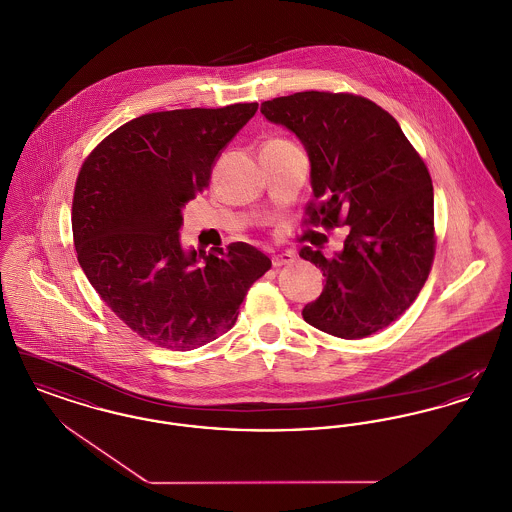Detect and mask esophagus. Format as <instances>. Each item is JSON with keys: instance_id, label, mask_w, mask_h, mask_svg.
<instances>
[{"instance_id": "34e87169", "label": "esophagus", "mask_w": 512, "mask_h": 512, "mask_svg": "<svg viewBox=\"0 0 512 512\" xmlns=\"http://www.w3.org/2000/svg\"><path fill=\"white\" fill-rule=\"evenodd\" d=\"M292 263V253H278V255L272 257V267L274 268L288 267V265H292Z\"/></svg>"}]
</instances>
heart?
Masks as SVG:
<instances>
[{
	"mask_svg": "<svg viewBox=\"0 0 512 512\" xmlns=\"http://www.w3.org/2000/svg\"><path fill=\"white\" fill-rule=\"evenodd\" d=\"M272 142H284V140H272Z\"/></svg>",
	"mask_w": 512,
	"mask_h": 512,
	"instance_id": "obj_1",
	"label": "heart"
}]
</instances>
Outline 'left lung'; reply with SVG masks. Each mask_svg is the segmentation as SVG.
I'll use <instances>...</instances> for the list:
<instances>
[{"label":"left lung","mask_w":512,"mask_h":512,"mask_svg":"<svg viewBox=\"0 0 512 512\" xmlns=\"http://www.w3.org/2000/svg\"><path fill=\"white\" fill-rule=\"evenodd\" d=\"M268 121L295 132L311 159L313 199L305 224L349 226L343 251L301 257L326 276L303 318L318 330L361 340L401 317L436 255L434 186L399 122L347 92H297L261 103Z\"/></svg>","instance_id":"1"}]
</instances>
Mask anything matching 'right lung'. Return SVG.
<instances>
[{
  "mask_svg": "<svg viewBox=\"0 0 512 512\" xmlns=\"http://www.w3.org/2000/svg\"><path fill=\"white\" fill-rule=\"evenodd\" d=\"M257 107L147 113L103 138L76 176L78 263L103 303L157 347L192 351L226 334L270 268L253 245L205 255L184 251L178 234L184 203L209 186L220 149Z\"/></svg>",
  "mask_w": 512,
  "mask_h": 512,
  "instance_id": "right-lung-1",
  "label": "right lung"
}]
</instances>
